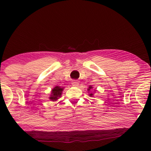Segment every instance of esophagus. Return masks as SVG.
Here are the masks:
<instances>
[{
  "mask_svg": "<svg viewBox=\"0 0 151 151\" xmlns=\"http://www.w3.org/2000/svg\"><path fill=\"white\" fill-rule=\"evenodd\" d=\"M71 84L73 86H78L79 85V82H78V80H73L71 82Z\"/></svg>",
  "mask_w": 151,
  "mask_h": 151,
  "instance_id": "1",
  "label": "esophagus"
}]
</instances>
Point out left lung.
<instances>
[{"instance_id":"left-lung-1","label":"left lung","mask_w":151,"mask_h":151,"mask_svg":"<svg viewBox=\"0 0 151 151\" xmlns=\"http://www.w3.org/2000/svg\"><path fill=\"white\" fill-rule=\"evenodd\" d=\"M93 87L92 86H88V88L87 89L88 93H89L88 95H89L90 97L93 96V91H92L93 90ZM94 91H96V90H94Z\"/></svg>"}]
</instances>
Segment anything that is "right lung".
<instances>
[{
    "instance_id": "1",
    "label": "right lung",
    "mask_w": 151,
    "mask_h": 151,
    "mask_svg": "<svg viewBox=\"0 0 151 151\" xmlns=\"http://www.w3.org/2000/svg\"><path fill=\"white\" fill-rule=\"evenodd\" d=\"M65 87H61L60 86H55L54 88L51 89V95L49 97V99L52 102H55L62 96V93Z\"/></svg>"
}]
</instances>
